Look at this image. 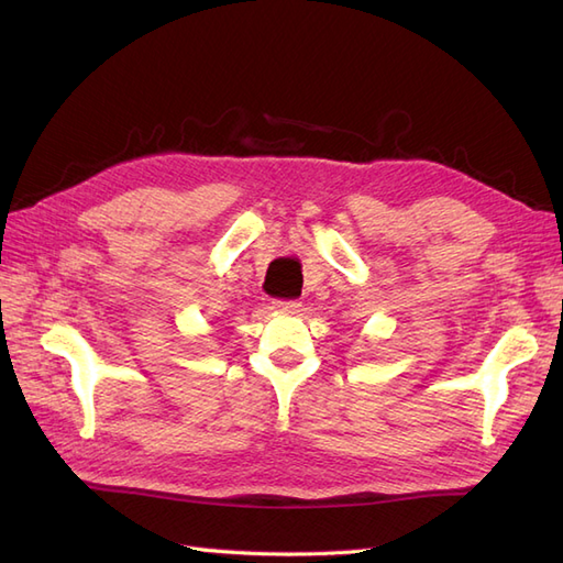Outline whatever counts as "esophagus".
<instances>
[{
	"instance_id": "esophagus-1",
	"label": "esophagus",
	"mask_w": 563,
	"mask_h": 563,
	"mask_svg": "<svg viewBox=\"0 0 563 563\" xmlns=\"http://www.w3.org/2000/svg\"><path fill=\"white\" fill-rule=\"evenodd\" d=\"M272 308L277 312H298L300 303H298V300H274Z\"/></svg>"
}]
</instances>
